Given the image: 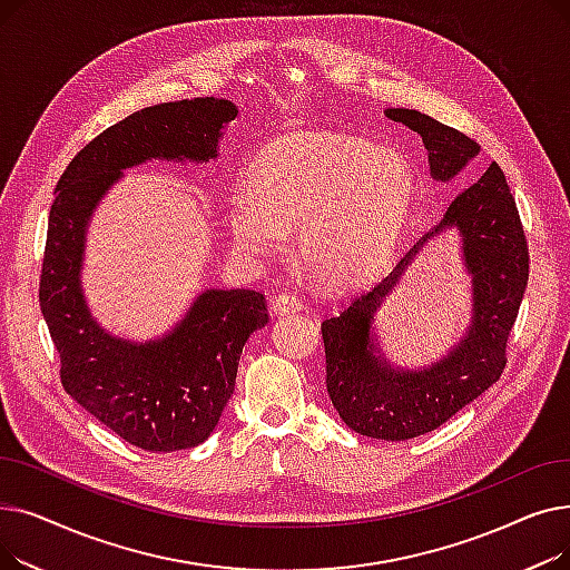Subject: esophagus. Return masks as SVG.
I'll return each mask as SVG.
<instances>
[{
    "mask_svg": "<svg viewBox=\"0 0 570 570\" xmlns=\"http://www.w3.org/2000/svg\"><path fill=\"white\" fill-rule=\"evenodd\" d=\"M273 309H275L277 314H291V312L305 309V303H303V297L297 295V293L282 291V293H277V295L273 297Z\"/></svg>",
    "mask_w": 570,
    "mask_h": 570,
    "instance_id": "esophagus-1",
    "label": "esophagus"
}]
</instances>
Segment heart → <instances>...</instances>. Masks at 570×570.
<instances>
[{"mask_svg": "<svg viewBox=\"0 0 570 570\" xmlns=\"http://www.w3.org/2000/svg\"><path fill=\"white\" fill-rule=\"evenodd\" d=\"M415 173L393 147L342 134H293L269 145L249 189L230 198L235 247L273 254L295 226V254L331 286L361 282L385 258L411 213Z\"/></svg>", "mask_w": 570, "mask_h": 570, "instance_id": "1", "label": "heart"}]
</instances>
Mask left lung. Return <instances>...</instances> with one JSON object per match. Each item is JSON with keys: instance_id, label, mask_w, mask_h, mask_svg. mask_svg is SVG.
Wrapping results in <instances>:
<instances>
[{"instance_id": "1", "label": "left lung", "mask_w": 570, "mask_h": 570, "mask_svg": "<svg viewBox=\"0 0 570 570\" xmlns=\"http://www.w3.org/2000/svg\"><path fill=\"white\" fill-rule=\"evenodd\" d=\"M385 117L421 134L430 155V170L443 183L458 175L481 149L464 131L441 125L425 112L391 108L385 110ZM448 225L461 228L468 266L474 275L472 331L434 368L395 373L371 353V314L414 252ZM527 279L529 247L518 205L503 170L492 164L471 187L451 200L434 230L415 239L391 275L370 291L353 295L340 316L323 321L325 385L342 421L357 434L404 441L436 430L485 393L499 381L508 363L505 346L520 312Z\"/></svg>"}]
</instances>
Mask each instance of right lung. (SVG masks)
Instances as JSON below:
<instances>
[{
	"label": "right lung",
	"instance_id": "add662e5",
	"mask_svg": "<svg viewBox=\"0 0 570 570\" xmlns=\"http://www.w3.org/2000/svg\"><path fill=\"white\" fill-rule=\"evenodd\" d=\"M235 115L230 101L213 97L131 112L71 159L50 205L39 305L59 353V379L85 411L142 451L194 448L217 428L239 353L267 323V303L261 291L213 288L159 342L110 337L89 318L78 284L85 226L119 170L153 157H217L219 129Z\"/></svg>",
	"mask_w": 570,
	"mask_h": 570
}]
</instances>
